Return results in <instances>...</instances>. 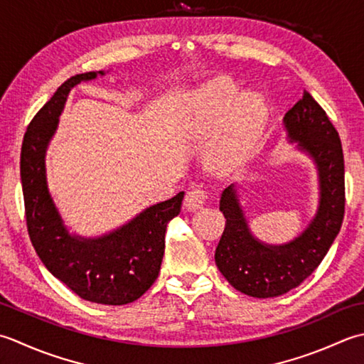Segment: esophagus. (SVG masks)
<instances>
[{"label":"esophagus","mask_w":364,"mask_h":364,"mask_svg":"<svg viewBox=\"0 0 364 364\" xmlns=\"http://www.w3.org/2000/svg\"><path fill=\"white\" fill-rule=\"evenodd\" d=\"M207 198H209L207 190L203 187V185H198V187L191 188L187 193V196H185V205H187L190 210H196L205 203Z\"/></svg>","instance_id":"esophagus-1"}]
</instances>
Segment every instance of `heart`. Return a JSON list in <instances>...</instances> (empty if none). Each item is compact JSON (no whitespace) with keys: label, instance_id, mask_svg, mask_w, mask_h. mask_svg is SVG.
<instances>
[{"label":"heart","instance_id":"b5f03b06","mask_svg":"<svg viewBox=\"0 0 364 364\" xmlns=\"http://www.w3.org/2000/svg\"><path fill=\"white\" fill-rule=\"evenodd\" d=\"M264 119V100L257 94L240 99L239 86L231 78L221 77L191 99L182 127L188 135H207L228 122L223 136L212 147L210 165L220 173H231L253 151Z\"/></svg>","mask_w":364,"mask_h":364}]
</instances>
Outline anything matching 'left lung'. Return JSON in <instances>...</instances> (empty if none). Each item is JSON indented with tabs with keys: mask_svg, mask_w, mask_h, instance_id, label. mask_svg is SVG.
Returning <instances> with one entry per match:
<instances>
[{
	"mask_svg": "<svg viewBox=\"0 0 364 364\" xmlns=\"http://www.w3.org/2000/svg\"><path fill=\"white\" fill-rule=\"evenodd\" d=\"M284 127L318 169L321 201L305 232L287 245L269 247L251 235L234 185L220 199L226 225L215 250V262L234 289L257 299L283 295L300 286L328 253L344 220V154L335 125L305 91L286 113Z\"/></svg>",
	"mask_w": 364,
	"mask_h": 364,
	"instance_id": "1",
	"label": "left lung"
}]
</instances>
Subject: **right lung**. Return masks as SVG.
I'll list each match as a JSON object with an SVG mask.
<instances>
[{
    "mask_svg": "<svg viewBox=\"0 0 364 364\" xmlns=\"http://www.w3.org/2000/svg\"><path fill=\"white\" fill-rule=\"evenodd\" d=\"M97 73L69 78L29 122L20 154V177L29 239L51 275L81 299L102 305L138 300L157 279L169 220L181 212L183 191L155 204L129 225L99 239H80L64 228L47 188L46 151L70 89Z\"/></svg>",
    "mask_w": 364,
    "mask_h": 364,
    "instance_id": "1",
    "label": "right lung"
}]
</instances>
